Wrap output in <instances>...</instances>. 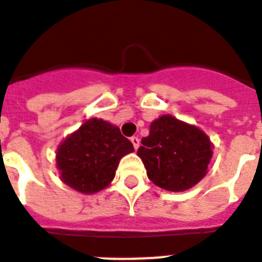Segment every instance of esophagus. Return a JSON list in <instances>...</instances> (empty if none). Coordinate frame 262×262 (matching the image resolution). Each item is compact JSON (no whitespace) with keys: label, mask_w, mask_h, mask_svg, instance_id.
<instances>
[{"label":"esophagus","mask_w":262,"mask_h":262,"mask_svg":"<svg viewBox=\"0 0 262 262\" xmlns=\"http://www.w3.org/2000/svg\"><path fill=\"white\" fill-rule=\"evenodd\" d=\"M129 140H131V143H133L134 148H135V149H138L139 144H140V140H139V138H136V136H133V138L129 139Z\"/></svg>","instance_id":"esophagus-1"}]
</instances>
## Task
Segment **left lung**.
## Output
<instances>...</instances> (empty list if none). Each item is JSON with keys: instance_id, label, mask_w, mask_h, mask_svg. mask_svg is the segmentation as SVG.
Wrapping results in <instances>:
<instances>
[{"instance_id": "obj_1", "label": "left lung", "mask_w": 262, "mask_h": 262, "mask_svg": "<svg viewBox=\"0 0 262 262\" xmlns=\"http://www.w3.org/2000/svg\"><path fill=\"white\" fill-rule=\"evenodd\" d=\"M142 144L138 155L148 178L169 191H184L198 184L212 156V145L205 133L170 115L152 122Z\"/></svg>"}]
</instances>
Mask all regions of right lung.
I'll list each match as a JSON object with an SVG mask.
<instances>
[{"instance_id": "right-lung-1", "label": "right lung", "mask_w": 262, "mask_h": 262, "mask_svg": "<svg viewBox=\"0 0 262 262\" xmlns=\"http://www.w3.org/2000/svg\"><path fill=\"white\" fill-rule=\"evenodd\" d=\"M133 151V143L118 127L93 118L60 144L57 168L62 182L80 193L92 194L113 181L119 160Z\"/></svg>"}]
</instances>
